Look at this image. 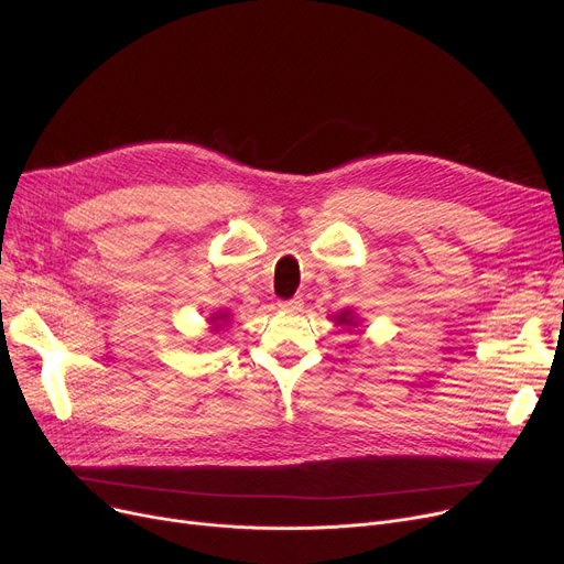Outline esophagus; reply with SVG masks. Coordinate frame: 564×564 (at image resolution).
Segmentation results:
<instances>
[{
	"mask_svg": "<svg viewBox=\"0 0 564 564\" xmlns=\"http://www.w3.org/2000/svg\"><path fill=\"white\" fill-rule=\"evenodd\" d=\"M278 307L284 312H300L302 310V295H293L289 300H280Z\"/></svg>",
	"mask_w": 564,
	"mask_h": 564,
	"instance_id": "obj_1",
	"label": "esophagus"
}]
</instances>
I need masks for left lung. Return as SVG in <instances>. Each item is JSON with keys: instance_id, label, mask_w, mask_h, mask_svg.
I'll return each instance as SVG.
<instances>
[{"instance_id": "left-lung-1", "label": "left lung", "mask_w": 564, "mask_h": 564, "mask_svg": "<svg viewBox=\"0 0 564 564\" xmlns=\"http://www.w3.org/2000/svg\"><path fill=\"white\" fill-rule=\"evenodd\" d=\"M340 325H357V321H355V316H352V312H340L338 316H334Z\"/></svg>"}]
</instances>
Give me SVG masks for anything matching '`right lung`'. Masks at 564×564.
Listing matches in <instances>:
<instances>
[{
    "label": "right lung",
    "instance_id": "1",
    "mask_svg": "<svg viewBox=\"0 0 564 564\" xmlns=\"http://www.w3.org/2000/svg\"><path fill=\"white\" fill-rule=\"evenodd\" d=\"M228 318V314H219V316H212V323H214V329H219L221 325L219 323H216V321H226Z\"/></svg>",
    "mask_w": 564,
    "mask_h": 564
}]
</instances>
